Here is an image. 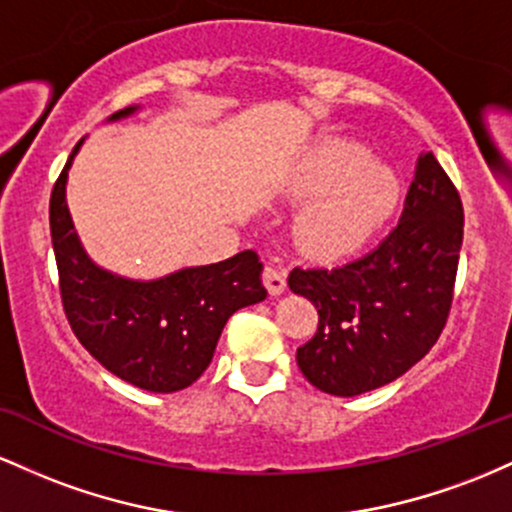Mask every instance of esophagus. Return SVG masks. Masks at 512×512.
I'll list each match as a JSON object with an SVG mask.
<instances>
[{
  "instance_id": "obj_1",
  "label": "esophagus",
  "mask_w": 512,
  "mask_h": 512,
  "mask_svg": "<svg viewBox=\"0 0 512 512\" xmlns=\"http://www.w3.org/2000/svg\"><path fill=\"white\" fill-rule=\"evenodd\" d=\"M263 285L268 287V292H271L273 297L283 295L285 287H287L285 273H283V271H278V268H271V266H268L266 271H263Z\"/></svg>"
}]
</instances>
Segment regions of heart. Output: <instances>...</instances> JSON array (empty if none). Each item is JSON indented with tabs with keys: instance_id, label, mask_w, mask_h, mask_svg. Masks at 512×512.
I'll return each instance as SVG.
<instances>
[{
	"instance_id": "obj_1",
	"label": "heart",
	"mask_w": 512,
	"mask_h": 512,
	"mask_svg": "<svg viewBox=\"0 0 512 512\" xmlns=\"http://www.w3.org/2000/svg\"><path fill=\"white\" fill-rule=\"evenodd\" d=\"M287 191L312 203L297 225L302 249L336 261L363 249L399 208L401 183L370 147L338 140L319 147L295 166Z\"/></svg>"
}]
</instances>
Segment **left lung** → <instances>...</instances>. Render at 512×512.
<instances>
[{
    "mask_svg": "<svg viewBox=\"0 0 512 512\" xmlns=\"http://www.w3.org/2000/svg\"><path fill=\"white\" fill-rule=\"evenodd\" d=\"M462 232L457 188L433 152H423L399 225L377 249L287 278L319 312L314 338L297 348L302 375L326 394L358 396L409 372L450 314Z\"/></svg>",
    "mask_w": 512,
    "mask_h": 512,
    "instance_id": "8db88e82",
    "label": "left lung"
}]
</instances>
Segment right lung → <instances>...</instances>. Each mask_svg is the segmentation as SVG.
I'll return each mask as SVG.
<instances>
[{
    "mask_svg": "<svg viewBox=\"0 0 512 512\" xmlns=\"http://www.w3.org/2000/svg\"><path fill=\"white\" fill-rule=\"evenodd\" d=\"M140 106L113 113L130 118ZM77 142L50 195V234L60 273V295L74 336L108 372L132 387L171 394L208 370L227 319L266 300L263 263L241 251L210 266L181 268L157 280H135L91 261L67 208V174Z\"/></svg>",
    "mask_w": 512,
    "mask_h": 512,
    "instance_id": "1",
    "label": "right lung"
}]
</instances>
